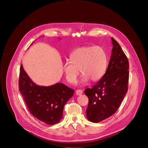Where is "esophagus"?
Masks as SVG:
<instances>
[{"mask_svg": "<svg viewBox=\"0 0 148 148\" xmlns=\"http://www.w3.org/2000/svg\"><path fill=\"white\" fill-rule=\"evenodd\" d=\"M82 93H83V92H82V90H80V89H78V90H77L75 91V94H76V95H82Z\"/></svg>", "mask_w": 148, "mask_h": 148, "instance_id": "34e87169", "label": "esophagus"}]
</instances>
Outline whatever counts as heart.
Listing matches in <instances>:
<instances>
[{"label": "heart", "instance_id": "heart-1", "mask_svg": "<svg viewBox=\"0 0 148 148\" xmlns=\"http://www.w3.org/2000/svg\"><path fill=\"white\" fill-rule=\"evenodd\" d=\"M69 62L62 64V69L66 81L75 83L80 72L82 83L91 79L93 82L100 80L104 75L107 65V53L99 45L82 46L75 49L69 57Z\"/></svg>", "mask_w": 148, "mask_h": 148}]
</instances>
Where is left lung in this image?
<instances>
[{
	"label": "left lung",
	"instance_id": "obj_1",
	"mask_svg": "<svg viewBox=\"0 0 148 148\" xmlns=\"http://www.w3.org/2000/svg\"><path fill=\"white\" fill-rule=\"evenodd\" d=\"M112 53L107 71L92 88L84 90L89 98L86 116L97 123L114 114L128 91L129 63L119 43L112 37Z\"/></svg>",
	"mask_w": 148,
	"mask_h": 148
}]
</instances>
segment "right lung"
<instances>
[{"instance_id":"1","label":"right lung","mask_w":148,"mask_h":148,"mask_svg":"<svg viewBox=\"0 0 148 148\" xmlns=\"http://www.w3.org/2000/svg\"><path fill=\"white\" fill-rule=\"evenodd\" d=\"M18 85L29 112L49 125L57 123L62 119L64 106L74 92V89L60 83L50 86L35 84L25 71L22 64Z\"/></svg>"}]
</instances>
